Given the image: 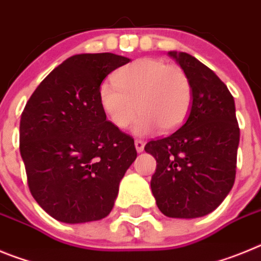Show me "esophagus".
Instances as JSON below:
<instances>
[{
    "instance_id": "esophagus-1",
    "label": "esophagus",
    "mask_w": 261,
    "mask_h": 261,
    "mask_svg": "<svg viewBox=\"0 0 261 261\" xmlns=\"http://www.w3.org/2000/svg\"><path fill=\"white\" fill-rule=\"evenodd\" d=\"M135 145H136V150H137L138 153L144 151V147H145V142L144 141H141V140H136Z\"/></svg>"
}]
</instances>
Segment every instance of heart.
<instances>
[{
	"label": "heart",
	"instance_id": "obj_1",
	"mask_svg": "<svg viewBox=\"0 0 261 261\" xmlns=\"http://www.w3.org/2000/svg\"><path fill=\"white\" fill-rule=\"evenodd\" d=\"M192 98L187 71L156 59L130 62L116 71L114 82L99 89L100 106L116 128L125 129L140 114L133 126L138 136L177 128L190 114Z\"/></svg>",
	"mask_w": 261,
	"mask_h": 261
}]
</instances>
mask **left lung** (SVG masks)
Listing matches in <instances>:
<instances>
[{"label": "left lung", "instance_id": "8db88e82", "mask_svg": "<svg viewBox=\"0 0 261 261\" xmlns=\"http://www.w3.org/2000/svg\"><path fill=\"white\" fill-rule=\"evenodd\" d=\"M168 55L190 75L192 106L180 128L145 146L156 161L150 187L165 216L197 218L234 186L239 125L234 98L216 73L186 52Z\"/></svg>", "mask_w": 261, "mask_h": 261}]
</instances>
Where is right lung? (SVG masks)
I'll list each match as a JSON object with an SVG mask.
<instances>
[{"label": "right lung", "instance_id": "add662e5", "mask_svg": "<svg viewBox=\"0 0 261 261\" xmlns=\"http://www.w3.org/2000/svg\"><path fill=\"white\" fill-rule=\"evenodd\" d=\"M130 61L114 53L69 57L41 81L20 116L19 150L31 195L60 222L110 214L135 141L108 121L100 84Z\"/></svg>", "mask_w": 261, "mask_h": 261}]
</instances>
